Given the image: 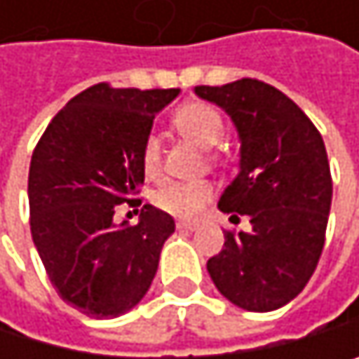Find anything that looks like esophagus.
<instances>
[{"label":"esophagus","mask_w":359,"mask_h":359,"mask_svg":"<svg viewBox=\"0 0 359 359\" xmlns=\"http://www.w3.org/2000/svg\"><path fill=\"white\" fill-rule=\"evenodd\" d=\"M176 228L178 230H185V232H191V230L198 228V224L196 222H176Z\"/></svg>","instance_id":"34e87169"}]
</instances>
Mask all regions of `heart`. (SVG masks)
<instances>
[{"instance_id":"obj_1","label":"heart","mask_w":359,"mask_h":359,"mask_svg":"<svg viewBox=\"0 0 359 359\" xmlns=\"http://www.w3.org/2000/svg\"><path fill=\"white\" fill-rule=\"evenodd\" d=\"M174 129L185 140L194 142L200 148H213L222 142L226 133V120L209 103L191 101L185 103L172 118ZM209 161H222L219 150H209ZM140 165L146 178L157 181L163 172V157H161V142L155 135H148L140 148ZM213 198V185L206 181H191V183H168L159 187L153 196L157 209L168 215L194 219L198 217L204 206Z\"/></svg>"}]
</instances>
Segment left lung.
Here are the masks:
<instances>
[{
  "instance_id": "1",
  "label": "left lung",
  "mask_w": 359,
  "mask_h": 359,
  "mask_svg": "<svg viewBox=\"0 0 359 359\" xmlns=\"http://www.w3.org/2000/svg\"><path fill=\"white\" fill-rule=\"evenodd\" d=\"M196 94L226 109L239 131L241 170L217 206L232 222L245 215L252 224L250 232L226 230L206 269L234 306L278 310L304 291L325 245L332 174L323 137L265 81L198 86Z\"/></svg>"
}]
</instances>
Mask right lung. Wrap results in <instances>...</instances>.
I'll use <instances>...</instances> for the list:
<instances>
[{
    "instance_id": "1",
    "label": "right lung",
    "mask_w": 359,
    "mask_h": 359,
    "mask_svg": "<svg viewBox=\"0 0 359 359\" xmlns=\"http://www.w3.org/2000/svg\"><path fill=\"white\" fill-rule=\"evenodd\" d=\"M178 92L90 86L55 114L34 148L27 178L34 245L57 295L94 319L140 304L174 232L168 213L142 204L140 148L155 114ZM120 203L140 211L137 224L115 222Z\"/></svg>"
}]
</instances>
